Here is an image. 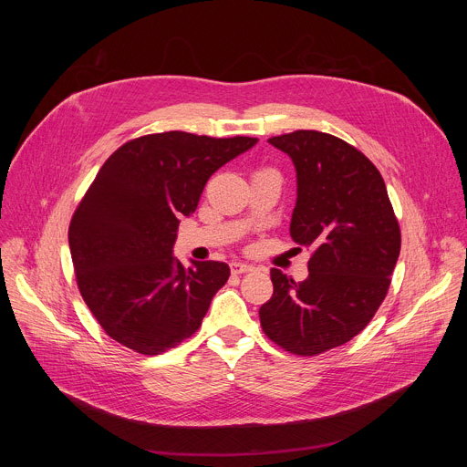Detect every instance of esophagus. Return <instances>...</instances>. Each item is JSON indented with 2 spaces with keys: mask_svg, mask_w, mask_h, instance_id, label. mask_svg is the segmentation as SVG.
<instances>
[{
  "mask_svg": "<svg viewBox=\"0 0 467 467\" xmlns=\"http://www.w3.org/2000/svg\"><path fill=\"white\" fill-rule=\"evenodd\" d=\"M231 272H233V275L249 274V272H253V265L251 264H244V262H233L231 264Z\"/></svg>",
  "mask_w": 467,
  "mask_h": 467,
  "instance_id": "34e87169",
  "label": "esophagus"
}]
</instances>
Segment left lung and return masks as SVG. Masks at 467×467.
I'll use <instances>...</instances> for the list:
<instances>
[{"label":"left lung","instance_id":"obj_1","mask_svg":"<svg viewBox=\"0 0 467 467\" xmlns=\"http://www.w3.org/2000/svg\"><path fill=\"white\" fill-rule=\"evenodd\" d=\"M268 142L296 166L290 234L312 256L303 283L272 268L274 296L258 310L260 325L285 351L316 357L371 321L388 294L401 231L380 171L351 144L303 129Z\"/></svg>","mask_w":467,"mask_h":467}]
</instances>
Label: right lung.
<instances>
[{"instance_id": "right-lung-1", "label": "right lung", "mask_w": 467, "mask_h": 467, "mask_svg": "<svg viewBox=\"0 0 467 467\" xmlns=\"http://www.w3.org/2000/svg\"><path fill=\"white\" fill-rule=\"evenodd\" d=\"M249 137L157 132L118 148L78 205L68 242L79 292L101 328L140 355H161L202 327L231 272L225 262L173 258L179 218L209 177L251 150Z\"/></svg>"}]
</instances>
